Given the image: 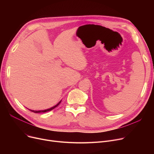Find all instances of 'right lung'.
Instances as JSON below:
<instances>
[{
  "label": "right lung",
  "instance_id": "add662e5",
  "mask_svg": "<svg viewBox=\"0 0 154 154\" xmlns=\"http://www.w3.org/2000/svg\"><path fill=\"white\" fill-rule=\"evenodd\" d=\"M61 102V101L60 102H59L56 105V106H54L53 107H52V108H51V109H47V110H30V109H29V110H30L31 112H34V113H40V112H43V113H44V112H48V111H51V110H53L54 109H55L56 107H57L60 104V103Z\"/></svg>",
  "mask_w": 154,
  "mask_h": 154
}]
</instances>
